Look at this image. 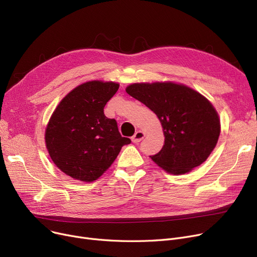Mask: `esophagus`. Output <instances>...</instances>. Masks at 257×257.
<instances>
[{"label": "esophagus", "mask_w": 257, "mask_h": 257, "mask_svg": "<svg viewBox=\"0 0 257 257\" xmlns=\"http://www.w3.org/2000/svg\"><path fill=\"white\" fill-rule=\"evenodd\" d=\"M145 138V133L143 131H137L132 138V142L134 144H139Z\"/></svg>", "instance_id": "1"}]
</instances>
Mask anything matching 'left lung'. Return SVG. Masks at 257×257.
Here are the masks:
<instances>
[{"instance_id":"left-lung-1","label":"left lung","mask_w":257,"mask_h":257,"mask_svg":"<svg viewBox=\"0 0 257 257\" xmlns=\"http://www.w3.org/2000/svg\"><path fill=\"white\" fill-rule=\"evenodd\" d=\"M126 91L150 108L163 126L165 145L150 156L158 167L182 175L208 158L218 143L221 124L217 110L204 96L170 81L133 83Z\"/></svg>"}]
</instances>
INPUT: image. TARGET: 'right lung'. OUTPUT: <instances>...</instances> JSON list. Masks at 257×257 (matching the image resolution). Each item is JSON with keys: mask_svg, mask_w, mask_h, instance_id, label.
Returning <instances> with one entry per match:
<instances>
[{"mask_svg": "<svg viewBox=\"0 0 257 257\" xmlns=\"http://www.w3.org/2000/svg\"><path fill=\"white\" fill-rule=\"evenodd\" d=\"M119 84L93 80L71 90L60 101L46 128L45 141L53 163L67 176L92 182L107 171L121 147L131 143L118 132L104 107Z\"/></svg>", "mask_w": 257, "mask_h": 257, "instance_id": "1", "label": "right lung"}]
</instances>
